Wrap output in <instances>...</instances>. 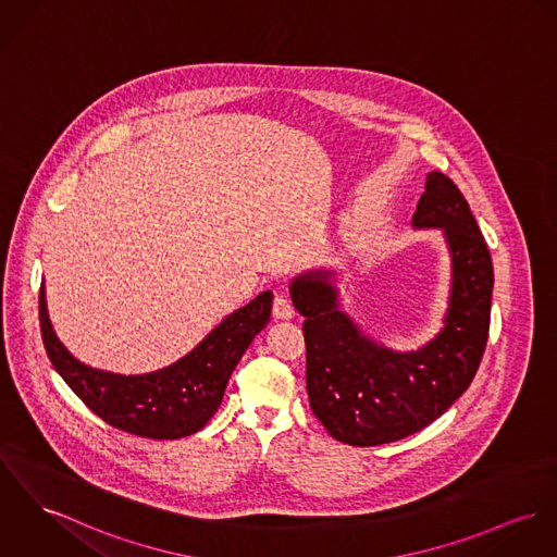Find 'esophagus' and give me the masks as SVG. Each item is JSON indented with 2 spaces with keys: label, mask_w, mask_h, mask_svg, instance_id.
<instances>
[{
  "label": "esophagus",
  "mask_w": 557,
  "mask_h": 557,
  "mask_svg": "<svg viewBox=\"0 0 557 557\" xmlns=\"http://www.w3.org/2000/svg\"><path fill=\"white\" fill-rule=\"evenodd\" d=\"M294 306L289 302V298L285 294H274V300H272V314L276 319H292L294 317Z\"/></svg>",
  "instance_id": "esophagus-1"
}]
</instances>
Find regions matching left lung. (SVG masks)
<instances>
[{
	"label": "left lung",
	"mask_w": 557,
	"mask_h": 557,
	"mask_svg": "<svg viewBox=\"0 0 557 557\" xmlns=\"http://www.w3.org/2000/svg\"><path fill=\"white\" fill-rule=\"evenodd\" d=\"M414 227H443L454 259L443 332L419 351L396 354L366 338L338 308L332 272L292 283L304 314L306 389L330 436L354 447L406 438L438 419L470 387L490 336L494 265L456 183L430 172L412 214Z\"/></svg>",
	"instance_id": "left-lung-1"
}]
</instances>
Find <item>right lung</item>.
Returning <instances> with one entry per match:
<instances>
[{
    "label": "right lung",
    "mask_w": 557,
    "mask_h": 557,
    "mask_svg": "<svg viewBox=\"0 0 557 557\" xmlns=\"http://www.w3.org/2000/svg\"><path fill=\"white\" fill-rule=\"evenodd\" d=\"M270 310L272 294L263 292L176 363L151 374L123 376L89 368L70 355L52 332L45 285L40 287L42 341L54 370L108 425L152 441H174L202 430L221 405L236 363L270 321Z\"/></svg>",
    "instance_id": "right-lung-1"
}]
</instances>
